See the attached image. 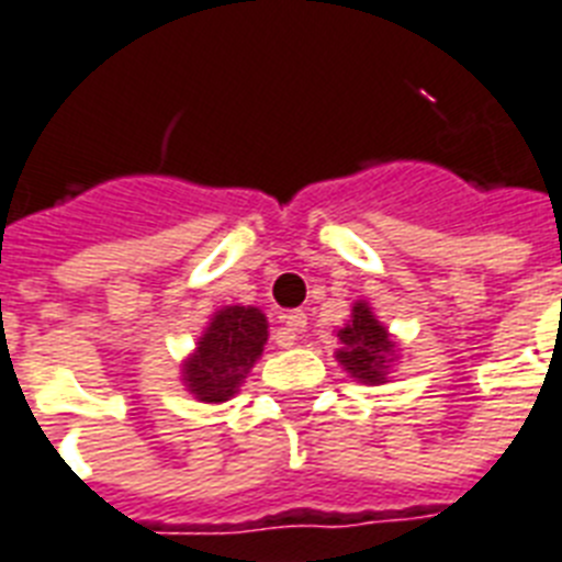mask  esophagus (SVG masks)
<instances>
[{
	"label": "esophagus",
	"instance_id": "1",
	"mask_svg": "<svg viewBox=\"0 0 562 562\" xmlns=\"http://www.w3.org/2000/svg\"><path fill=\"white\" fill-rule=\"evenodd\" d=\"M305 323H308V317H305V312H289L285 317H282V328H277V335H273V340H277V346H294L296 335H303L305 331Z\"/></svg>",
	"mask_w": 562,
	"mask_h": 562
}]
</instances>
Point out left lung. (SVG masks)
Wrapping results in <instances>:
<instances>
[{
	"label": "left lung",
	"instance_id": "1",
	"mask_svg": "<svg viewBox=\"0 0 562 562\" xmlns=\"http://www.w3.org/2000/svg\"><path fill=\"white\" fill-rule=\"evenodd\" d=\"M340 344L344 349L337 352V360L344 363L355 378L369 381V384H384L386 358L392 352V340L386 328L375 321L367 303H355L352 321L340 328Z\"/></svg>",
	"mask_w": 562,
	"mask_h": 562
}]
</instances>
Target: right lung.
<instances>
[{
    "mask_svg": "<svg viewBox=\"0 0 562 562\" xmlns=\"http://www.w3.org/2000/svg\"><path fill=\"white\" fill-rule=\"evenodd\" d=\"M268 340L266 314L245 305H227L213 317L195 355L184 363V381L199 401H227L239 390Z\"/></svg>",
    "mask_w": 562,
    "mask_h": 562,
    "instance_id": "add662e5",
    "label": "right lung"
}]
</instances>
